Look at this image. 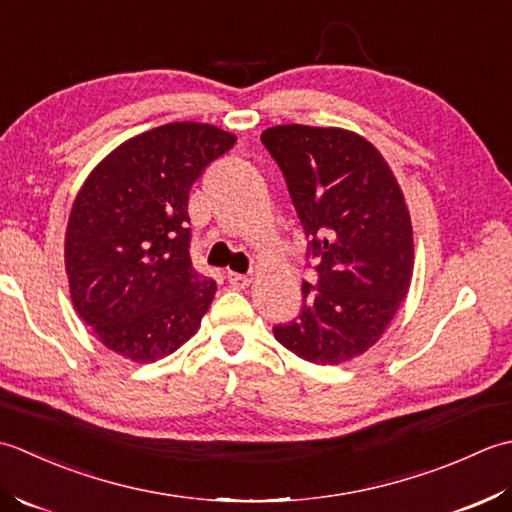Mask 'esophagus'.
Returning <instances> with one entry per match:
<instances>
[{"instance_id": "obj_1", "label": "esophagus", "mask_w": 512, "mask_h": 512, "mask_svg": "<svg viewBox=\"0 0 512 512\" xmlns=\"http://www.w3.org/2000/svg\"><path fill=\"white\" fill-rule=\"evenodd\" d=\"M227 283L234 289H245L249 287V283H252V278L245 274H236V271H227Z\"/></svg>"}]
</instances>
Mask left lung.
<instances>
[{"label": "left lung", "mask_w": 512, "mask_h": 512, "mask_svg": "<svg viewBox=\"0 0 512 512\" xmlns=\"http://www.w3.org/2000/svg\"><path fill=\"white\" fill-rule=\"evenodd\" d=\"M283 170L316 258L318 283H302V307L274 336L314 364H340L387 331L413 276L409 207L389 163L356 132L276 125L260 134Z\"/></svg>", "instance_id": "left-lung-1"}]
</instances>
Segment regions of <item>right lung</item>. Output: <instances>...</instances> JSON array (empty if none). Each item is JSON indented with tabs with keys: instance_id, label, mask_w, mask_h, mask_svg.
Segmentation results:
<instances>
[{
	"instance_id": "1",
	"label": "right lung",
	"mask_w": 512,
	"mask_h": 512,
	"mask_svg": "<svg viewBox=\"0 0 512 512\" xmlns=\"http://www.w3.org/2000/svg\"><path fill=\"white\" fill-rule=\"evenodd\" d=\"M234 143L210 123H165L121 143L81 185L64 245L70 298L110 351L156 362L201 327L216 283L192 267L187 198Z\"/></svg>"
}]
</instances>
